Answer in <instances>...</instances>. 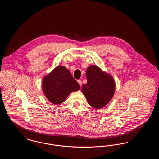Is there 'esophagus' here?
<instances>
[{
	"label": "esophagus",
	"instance_id": "esophagus-1",
	"mask_svg": "<svg viewBox=\"0 0 159 159\" xmlns=\"http://www.w3.org/2000/svg\"><path fill=\"white\" fill-rule=\"evenodd\" d=\"M77 82L79 83V84L80 85V86H82V82L81 80H77Z\"/></svg>",
	"mask_w": 159,
	"mask_h": 159
}]
</instances>
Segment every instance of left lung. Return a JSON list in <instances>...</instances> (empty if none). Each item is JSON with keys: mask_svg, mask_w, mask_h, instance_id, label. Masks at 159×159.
Segmentation results:
<instances>
[{"mask_svg": "<svg viewBox=\"0 0 159 159\" xmlns=\"http://www.w3.org/2000/svg\"><path fill=\"white\" fill-rule=\"evenodd\" d=\"M87 83L82 87V92L89 104L99 109L112 99L115 92V82L110 75L97 66L92 65L86 70Z\"/></svg>", "mask_w": 159, "mask_h": 159, "instance_id": "left-lung-1", "label": "left lung"}]
</instances>
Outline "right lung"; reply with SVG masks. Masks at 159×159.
<instances>
[{
	"mask_svg": "<svg viewBox=\"0 0 159 159\" xmlns=\"http://www.w3.org/2000/svg\"><path fill=\"white\" fill-rule=\"evenodd\" d=\"M80 89V84L64 66H57L42 80L43 93L46 98L55 105L62 103L71 92Z\"/></svg>",
	"mask_w": 159,
	"mask_h": 159,
	"instance_id": "obj_1",
	"label": "right lung"
}]
</instances>
